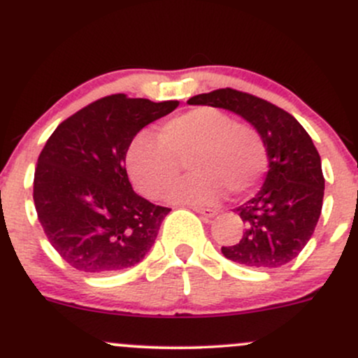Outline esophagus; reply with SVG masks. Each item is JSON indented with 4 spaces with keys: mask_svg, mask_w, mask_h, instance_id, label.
<instances>
[{
    "mask_svg": "<svg viewBox=\"0 0 358 358\" xmlns=\"http://www.w3.org/2000/svg\"><path fill=\"white\" fill-rule=\"evenodd\" d=\"M195 213L202 214L204 217H214L217 214V209H210V208H202V206H195L194 208Z\"/></svg>",
    "mask_w": 358,
    "mask_h": 358,
    "instance_id": "esophagus-1",
    "label": "esophagus"
}]
</instances>
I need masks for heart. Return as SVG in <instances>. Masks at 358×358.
Segmentation results:
<instances>
[{"mask_svg": "<svg viewBox=\"0 0 358 358\" xmlns=\"http://www.w3.org/2000/svg\"><path fill=\"white\" fill-rule=\"evenodd\" d=\"M191 156L194 171L169 192V199L210 204L229 190L235 195L254 190L268 168V149L261 131L235 122L227 111L197 106L149 131L135 135L127 150L131 182L148 197L166 195Z\"/></svg>", "mask_w": 358, "mask_h": 358, "instance_id": "1", "label": "heart"}]
</instances>
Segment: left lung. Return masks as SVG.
<instances>
[{"instance_id": "1", "label": "left lung", "mask_w": 358, "mask_h": 358, "mask_svg": "<svg viewBox=\"0 0 358 358\" xmlns=\"http://www.w3.org/2000/svg\"><path fill=\"white\" fill-rule=\"evenodd\" d=\"M189 104L236 113L261 131L268 149L264 185L235 209L245 223V233L235 245L221 247L223 255L259 269L293 261L314 233L324 197L321 156L310 135L289 113L235 89L199 94Z\"/></svg>"}]
</instances>
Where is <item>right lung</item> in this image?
I'll use <instances>...</instances> for the list:
<instances>
[{"label":"right lung","mask_w":358,"mask_h":358,"mask_svg":"<svg viewBox=\"0 0 358 358\" xmlns=\"http://www.w3.org/2000/svg\"><path fill=\"white\" fill-rule=\"evenodd\" d=\"M178 104L113 94L71 115L48 138L34 173V204L48 240L71 268L122 271L152 247L171 209L135 194L125 157L135 135Z\"/></svg>","instance_id":"add662e5"}]
</instances>
